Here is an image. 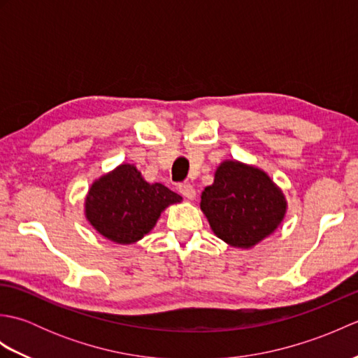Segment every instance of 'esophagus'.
<instances>
[{"label":"esophagus","instance_id":"34e87169","mask_svg":"<svg viewBox=\"0 0 358 358\" xmlns=\"http://www.w3.org/2000/svg\"><path fill=\"white\" fill-rule=\"evenodd\" d=\"M178 192L183 195L185 199H187V200H194L195 199V189L189 183L178 185Z\"/></svg>","mask_w":358,"mask_h":358}]
</instances>
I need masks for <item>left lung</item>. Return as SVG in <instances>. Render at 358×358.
Wrapping results in <instances>:
<instances>
[{
    "label": "left lung",
    "instance_id": "left-lung-1",
    "mask_svg": "<svg viewBox=\"0 0 358 358\" xmlns=\"http://www.w3.org/2000/svg\"><path fill=\"white\" fill-rule=\"evenodd\" d=\"M200 206L218 238L235 248H252L277 229L286 200L263 171L224 162L214 183L201 192Z\"/></svg>",
    "mask_w": 358,
    "mask_h": 358
}]
</instances>
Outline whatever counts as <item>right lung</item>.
Segmentation results:
<instances>
[{"instance_id": "1", "label": "right lung", "mask_w": 358, "mask_h": 358, "mask_svg": "<svg viewBox=\"0 0 358 358\" xmlns=\"http://www.w3.org/2000/svg\"><path fill=\"white\" fill-rule=\"evenodd\" d=\"M181 196L162 183L149 185L132 164H121L90 186L86 218L103 237L120 245L141 240L159 214Z\"/></svg>"}]
</instances>
